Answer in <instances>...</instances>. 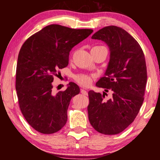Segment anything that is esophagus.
<instances>
[{
    "mask_svg": "<svg viewBox=\"0 0 160 160\" xmlns=\"http://www.w3.org/2000/svg\"><path fill=\"white\" fill-rule=\"evenodd\" d=\"M81 92H82L83 95H87V91H86L84 89H81Z\"/></svg>",
    "mask_w": 160,
    "mask_h": 160,
    "instance_id": "1",
    "label": "esophagus"
}]
</instances>
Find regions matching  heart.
Segmentation results:
<instances>
[{"label":"heart","mask_w":160,"mask_h":160,"mask_svg":"<svg viewBox=\"0 0 160 160\" xmlns=\"http://www.w3.org/2000/svg\"><path fill=\"white\" fill-rule=\"evenodd\" d=\"M94 78L93 76L87 75L84 73H79L74 76V79L77 83L83 87H87L92 82Z\"/></svg>","instance_id":"1"}]
</instances>
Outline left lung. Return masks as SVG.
Returning <instances> with one entry per match:
<instances>
[{"label":"left lung","instance_id":"left-lung-1","mask_svg":"<svg viewBox=\"0 0 160 160\" xmlns=\"http://www.w3.org/2000/svg\"><path fill=\"white\" fill-rule=\"evenodd\" d=\"M92 38L104 41L109 47L110 60L105 76L96 86L107 92L110 89L112 95L106 99V92H89V120L102 134H119L134 121L143 104L147 81L145 57L138 41L117 26L102 28Z\"/></svg>","mask_w":160,"mask_h":160}]
</instances>
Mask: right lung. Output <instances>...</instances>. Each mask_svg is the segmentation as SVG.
Instances as JSON below:
<instances>
[{"mask_svg":"<svg viewBox=\"0 0 160 160\" xmlns=\"http://www.w3.org/2000/svg\"><path fill=\"white\" fill-rule=\"evenodd\" d=\"M92 32L50 25L22 46L17 65V94L22 113L38 132L52 134L66 124L70 102L80 89L70 82L65 91L54 93L52 82L59 70L68 65L72 48Z\"/></svg>","mask_w":160,"mask_h":160,"instance_id":"add662e5","label":"right lung"}]
</instances>
